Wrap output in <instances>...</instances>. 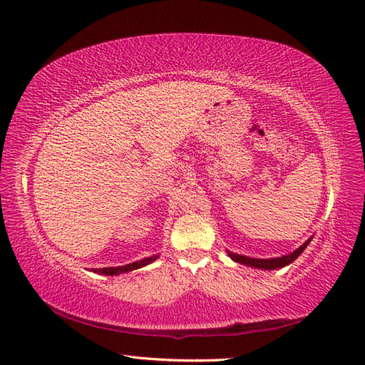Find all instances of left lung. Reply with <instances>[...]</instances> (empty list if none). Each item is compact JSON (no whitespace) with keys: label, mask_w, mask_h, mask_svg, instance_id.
<instances>
[{"label":"left lung","mask_w":365,"mask_h":365,"mask_svg":"<svg viewBox=\"0 0 365 365\" xmlns=\"http://www.w3.org/2000/svg\"><path fill=\"white\" fill-rule=\"evenodd\" d=\"M311 240H307V242L299 246L297 251H293L289 255H282V257H276V259H251V257H245V255H238V254H232L229 252V255L232 259L238 263H243V265L247 267H254V268H263V269H276V268H281L289 265L294 259L299 257V254L306 250V246L309 245Z\"/></svg>","instance_id":"left-lung-1"}]
</instances>
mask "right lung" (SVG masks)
Instances as JSON below:
<instances>
[{
  "label": "right lung",
  "mask_w": 365,
  "mask_h": 365,
  "mask_svg": "<svg viewBox=\"0 0 365 365\" xmlns=\"http://www.w3.org/2000/svg\"><path fill=\"white\" fill-rule=\"evenodd\" d=\"M155 259H157V255H153V257H147V259H143L139 262H133V263H128V265H123V267H110V268H92V271L94 273H100V274H105V276H113V274H120V273H127V271H131V269H138L141 267H145L149 265V263H152Z\"/></svg>",
  "instance_id": "add662e5"
}]
</instances>
